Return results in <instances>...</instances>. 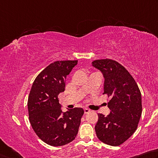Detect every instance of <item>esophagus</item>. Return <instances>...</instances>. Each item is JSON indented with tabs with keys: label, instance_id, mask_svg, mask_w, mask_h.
<instances>
[{
	"label": "esophagus",
	"instance_id": "34e87169",
	"mask_svg": "<svg viewBox=\"0 0 158 158\" xmlns=\"http://www.w3.org/2000/svg\"><path fill=\"white\" fill-rule=\"evenodd\" d=\"M84 111H85V114H87V113H89L90 112V110L88 108H85Z\"/></svg>",
	"mask_w": 158,
	"mask_h": 158
}]
</instances>
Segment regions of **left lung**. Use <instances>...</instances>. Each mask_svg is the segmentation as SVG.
I'll return each mask as SVG.
<instances>
[{"mask_svg": "<svg viewBox=\"0 0 158 158\" xmlns=\"http://www.w3.org/2000/svg\"><path fill=\"white\" fill-rule=\"evenodd\" d=\"M92 64L103 73V94L110 98V114H98L96 135L106 144L119 146L137 130L142 112V94L133 77L117 61L97 60Z\"/></svg>", "mask_w": 158, "mask_h": 158, "instance_id": "8db88e82", "label": "left lung"}]
</instances>
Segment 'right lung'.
<instances>
[{"instance_id": "right-lung-1", "label": "right lung", "mask_w": 158, "mask_h": 158, "mask_svg": "<svg viewBox=\"0 0 158 158\" xmlns=\"http://www.w3.org/2000/svg\"><path fill=\"white\" fill-rule=\"evenodd\" d=\"M77 60L56 61L36 77L27 101L29 120L37 136L52 146L72 142L78 132L84 110L75 107L63 112L58 95L65 89L66 76Z\"/></svg>"}]
</instances>
